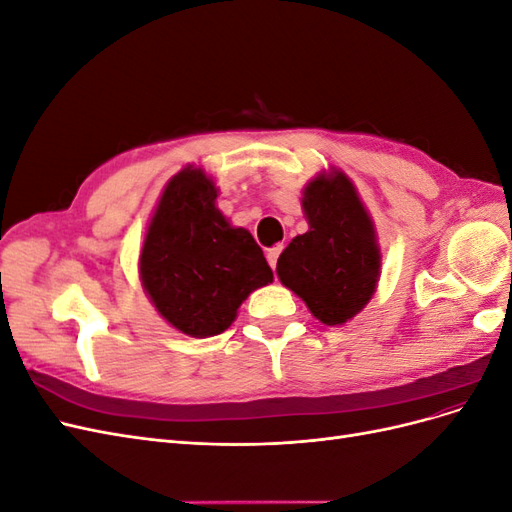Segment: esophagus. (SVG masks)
Here are the masks:
<instances>
[{
	"mask_svg": "<svg viewBox=\"0 0 512 512\" xmlns=\"http://www.w3.org/2000/svg\"><path fill=\"white\" fill-rule=\"evenodd\" d=\"M280 254H282V245H275V247H271V250L267 252V260H269L271 269H275V265H277V258H280Z\"/></svg>",
	"mask_w": 512,
	"mask_h": 512,
	"instance_id": "34e87169",
	"label": "esophagus"
}]
</instances>
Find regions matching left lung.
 Here are the masks:
<instances>
[{
    "mask_svg": "<svg viewBox=\"0 0 512 512\" xmlns=\"http://www.w3.org/2000/svg\"><path fill=\"white\" fill-rule=\"evenodd\" d=\"M309 230L277 258V277L320 322L335 327L369 303L380 277L376 228L354 183L342 170H324L303 190Z\"/></svg>",
    "mask_w": 512,
    "mask_h": 512,
    "instance_id": "8db88e82",
    "label": "left lung"
}]
</instances>
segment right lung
<instances>
[{
    "label": "right lung",
    "instance_id": "right-lung-1",
    "mask_svg": "<svg viewBox=\"0 0 512 512\" xmlns=\"http://www.w3.org/2000/svg\"><path fill=\"white\" fill-rule=\"evenodd\" d=\"M215 198L218 188L203 168L179 170L151 215L138 258L149 301L190 337L226 331L250 292L273 282L250 230L230 226Z\"/></svg>",
    "mask_w": 512,
    "mask_h": 512
}]
</instances>
